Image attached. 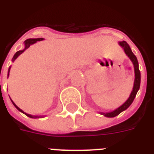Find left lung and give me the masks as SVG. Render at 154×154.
<instances>
[{
	"label": "left lung",
	"instance_id": "left-lung-1",
	"mask_svg": "<svg viewBox=\"0 0 154 154\" xmlns=\"http://www.w3.org/2000/svg\"><path fill=\"white\" fill-rule=\"evenodd\" d=\"M119 44L124 49L125 53H126V55L129 57V59L132 60V62L134 64V71H135V80H134V88H133V91H132L129 99H128L122 106H120L119 108H117V109H115L114 111H112V112H106V113H105V112H101V114L108 117H116L117 115L121 113L122 111H124V110L126 109L127 108H129V105H131L132 103H133V101H134V98H135V97H136L137 95V91L139 90V88H140V84H141V72H140V70H139L138 69V61L137 60L136 56L133 53L131 49L129 48V45L127 44L126 42H119Z\"/></svg>",
	"mask_w": 154,
	"mask_h": 154
}]
</instances>
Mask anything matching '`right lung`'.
Returning a JSON list of instances; mask_svg holds the SVG:
<instances>
[{
	"mask_svg": "<svg viewBox=\"0 0 154 154\" xmlns=\"http://www.w3.org/2000/svg\"><path fill=\"white\" fill-rule=\"evenodd\" d=\"M42 40H43V38H35V39H28V40H26V41H25V49H23V50H20V51H17V53H16L15 54H14V56H13V60H13H13H15L16 59H17V57L18 56L20 55V54H21V53H22L23 52L25 51V49H28V48H29V47L30 45H31L34 44V43H36V42H39V41H42ZM10 68H11V67H9V69H8V74H9V71H10ZM11 101H12V100H11ZM12 102H13V105H14V106H15V107L17 108V109L19 110V111H20V112H22L23 113H25V114L26 115V116H28V117H31V118H37V117H37V116H32V115L27 114L26 112H23L22 110L20 109V108L17 107V105H15V103L13 102V101H12Z\"/></svg>",
	"mask_w": 154,
	"mask_h": 154,
	"instance_id": "1",
	"label": "right lung"
}]
</instances>
